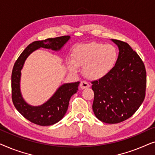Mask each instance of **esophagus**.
Instances as JSON below:
<instances>
[{"label":"esophagus","mask_w":155,"mask_h":155,"mask_svg":"<svg viewBox=\"0 0 155 155\" xmlns=\"http://www.w3.org/2000/svg\"><path fill=\"white\" fill-rule=\"evenodd\" d=\"M80 87L81 89H86L90 87V84H89L86 81H82L80 84Z\"/></svg>","instance_id":"esophagus-1"}]
</instances>
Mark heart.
<instances>
[{
  "label": "heart",
  "instance_id": "1",
  "mask_svg": "<svg viewBox=\"0 0 155 155\" xmlns=\"http://www.w3.org/2000/svg\"><path fill=\"white\" fill-rule=\"evenodd\" d=\"M118 53L112 44L92 42L80 44L74 48L68 68L77 73L78 67H83V73L91 80L101 79L111 73L118 60Z\"/></svg>",
  "mask_w": 155,
  "mask_h": 155
}]
</instances>
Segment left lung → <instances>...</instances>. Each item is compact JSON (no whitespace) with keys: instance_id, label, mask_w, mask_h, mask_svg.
<instances>
[{"instance_id":"8db88e82","label":"left lung","mask_w":155,"mask_h":155,"mask_svg":"<svg viewBox=\"0 0 155 155\" xmlns=\"http://www.w3.org/2000/svg\"><path fill=\"white\" fill-rule=\"evenodd\" d=\"M111 40L119 50L118 60L111 73L92 82V109L99 120L114 124L131 117L140 107L147 78L143 61L129 44Z\"/></svg>"}]
</instances>
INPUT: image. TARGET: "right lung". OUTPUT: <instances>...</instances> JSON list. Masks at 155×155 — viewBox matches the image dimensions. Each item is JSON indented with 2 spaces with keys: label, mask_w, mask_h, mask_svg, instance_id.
Segmentation results:
<instances>
[{
  "label": "right lung",
  "mask_w": 155,
  "mask_h": 155,
  "mask_svg": "<svg viewBox=\"0 0 155 155\" xmlns=\"http://www.w3.org/2000/svg\"><path fill=\"white\" fill-rule=\"evenodd\" d=\"M70 39V36H63L34 41L27 46L15 63L11 76L12 102L16 109L33 124L47 126L62 119L68 108L70 99L78 90L80 82L61 84L46 102L39 106H31L23 98L20 90L21 71L25 61L31 53L40 48L61 51Z\"/></svg>",
  "instance_id": "obj_1"
}]
</instances>
